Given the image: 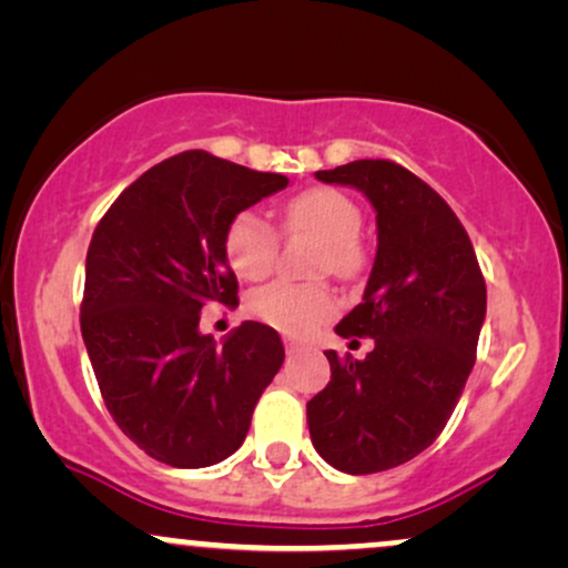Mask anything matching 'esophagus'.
Returning a JSON list of instances; mask_svg holds the SVG:
<instances>
[{
	"label": "esophagus",
	"instance_id": "1",
	"mask_svg": "<svg viewBox=\"0 0 568 568\" xmlns=\"http://www.w3.org/2000/svg\"><path fill=\"white\" fill-rule=\"evenodd\" d=\"M285 352H288V355H298V352H304V344L293 342V338H285Z\"/></svg>",
	"mask_w": 568,
	"mask_h": 568
}]
</instances>
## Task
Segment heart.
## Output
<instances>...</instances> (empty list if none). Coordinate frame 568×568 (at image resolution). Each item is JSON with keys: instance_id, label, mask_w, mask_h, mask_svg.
Wrapping results in <instances>:
<instances>
[{"instance_id": "heart-1", "label": "heart", "mask_w": 568, "mask_h": 568, "mask_svg": "<svg viewBox=\"0 0 568 568\" xmlns=\"http://www.w3.org/2000/svg\"><path fill=\"white\" fill-rule=\"evenodd\" d=\"M361 207L334 186H312L291 197L283 207V232L315 237L310 270L315 275L357 280L368 264L366 243L361 237ZM280 237L262 216L253 211L237 213L224 232V256L240 277L262 280L275 266ZM253 317L291 336H306L317 325L334 317L336 296L328 283H293L275 280L253 291L247 298Z\"/></svg>"}]
</instances>
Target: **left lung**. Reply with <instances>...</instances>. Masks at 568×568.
Instances as JSON below:
<instances>
[{
  "mask_svg": "<svg viewBox=\"0 0 568 568\" xmlns=\"http://www.w3.org/2000/svg\"><path fill=\"white\" fill-rule=\"evenodd\" d=\"M315 175L366 194L379 247L363 302L336 325L344 338H374V349L363 361L325 352L331 382L306 403V425L336 470H393L452 419L478 349L486 280L462 221L408 168L355 160Z\"/></svg>",
  "mask_w": 568,
  "mask_h": 568,
  "instance_id": "obj_1",
  "label": "left lung"
}]
</instances>
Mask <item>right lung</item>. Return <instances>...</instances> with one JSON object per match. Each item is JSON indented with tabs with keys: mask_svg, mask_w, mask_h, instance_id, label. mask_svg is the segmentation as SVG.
I'll return each instance as SVG.
<instances>
[{
	"mask_svg": "<svg viewBox=\"0 0 568 568\" xmlns=\"http://www.w3.org/2000/svg\"><path fill=\"white\" fill-rule=\"evenodd\" d=\"M288 186L213 154L149 168L98 221L84 262L80 325L116 427L171 467H211L243 446L283 342L245 321L216 347L200 334L207 304H237L224 256L230 221Z\"/></svg>",
	"mask_w": 568,
	"mask_h": 568,
	"instance_id": "right-lung-1",
	"label": "right lung"
}]
</instances>
